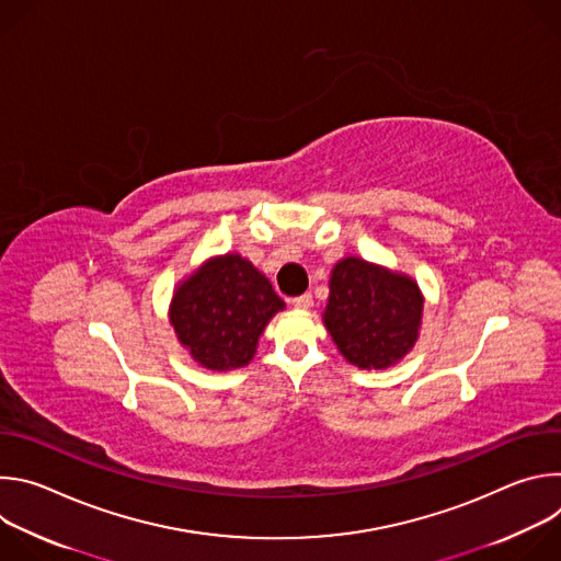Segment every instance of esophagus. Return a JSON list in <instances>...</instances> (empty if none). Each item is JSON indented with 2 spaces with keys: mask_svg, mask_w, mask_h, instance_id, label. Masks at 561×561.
Masks as SVG:
<instances>
[{
  "mask_svg": "<svg viewBox=\"0 0 561 561\" xmlns=\"http://www.w3.org/2000/svg\"><path fill=\"white\" fill-rule=\"evenodd\" d=\"M293 306L299 308V310H308L312 306V295L310 293H304L299 297H293Z\"/></svg>",
  "mask_w": 561,
  "mask_h": 561,
  "instance_id": "esophagus-1",
  "label": "esophagus"
}]
</instances>
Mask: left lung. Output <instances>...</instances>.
Segmentation results:
<instances>
[{
    "label": "left lung",
    "instance_id": "8db88e82",
    "mask_svg": "<svg viewBox=\"0 0 561 561\" xmlns=\"http://www.w3.org/2000/svg\"><path fill=\"white\" fill-rule=\"evenodd\" d=\"M324 327L357 368H388L417 342L424 297L409 275L359 257H344L331 273Z\"/></svg>",
    "mask_w": 561,
    "mask_h": 561
}]
</instances>
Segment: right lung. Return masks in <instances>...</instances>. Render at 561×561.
Masks as SVG:
<instances>
[{"instance_id":"obj_1","label":"right lung","mask_w":561,"mask_h":561,"mask_svg":"<svg viewBox=\"0 0 561 561\" xmlns=\"http://www.w3.org/2000/svg\"><path fill=\"white\" fill-rule=\"evenodd\" d=\"M284 308L249 260L213 257L184 279L171 301V324L191 357L208 370L247 366L271 317Z\"/></svg>"}]
</instances>
